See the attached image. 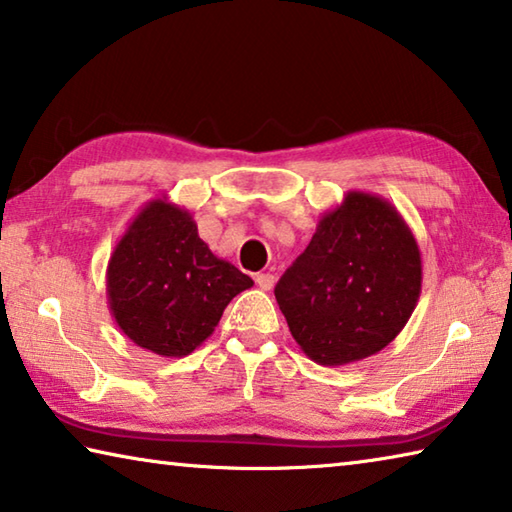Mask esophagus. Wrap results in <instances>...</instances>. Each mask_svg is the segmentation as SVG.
I'll return each instance as SVG.
<instances>
[{"instance_id":"34e87169","label":"esophagus","mask_w":512,"mask_h":512,"mask_svg":"<svg viewBox=\"0 0 512 512\" xmlns=\"http://www.w3.org/2000/svg\"><path fill=\"white\" fill-rule=\"evenodd\" d=\"M255 282H257L259 289L271 291L273 284H275V275H271V273H257V275H255Z\"/></svg>"}]
</instances>
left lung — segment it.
Wrapping results in <instances>:
<instances>
[{
  "mask_svg": "<svg viewBox=\"0 0 512 512\" xmlns=\"http://www.w3.org/2000/svg\"><path fill=\"white\" fill-rule=\"evenodd\" d=\"M422 255L397 207L352 189L275 287L291 336L320 366H348L384 350L409 323Z\"/></svg>",
  "mask_w": 512,
  "mask_h": 512,
  "instance_id": "left-lung-1",
  "label": "left lung"
}]
</instances>
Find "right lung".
Wrapping results in <instances>:
<instances>
[{
	"mask_svg": "<svg viewBox=\"0 0 512 512\" xmlns=\"http://www.w3.org/2000/svg\"><path fill=\"white\" fill-rule=\"evenodd\" d=\"M253 280L216 257L194 216L167 196L151 198L112 248L106 296L117 327L135 345L167 359L192 354L223 309Z\"/></svg>",
	"mask_w": 512,
	"mask_h": 512,
	"instance_id": "right-lung-1",
	"label": "right lung"
}]
</instances>
